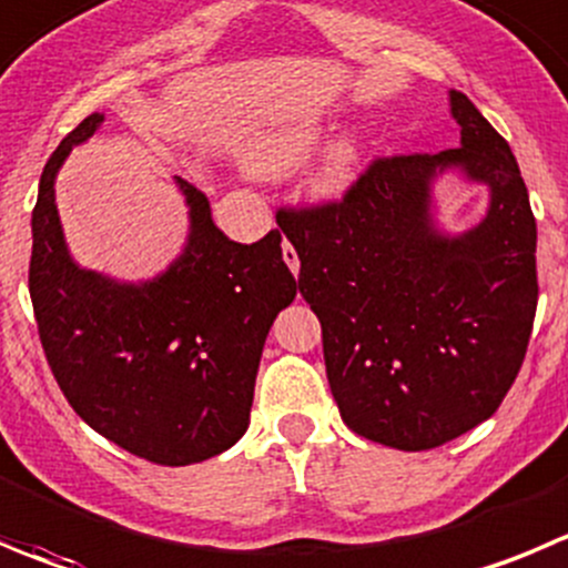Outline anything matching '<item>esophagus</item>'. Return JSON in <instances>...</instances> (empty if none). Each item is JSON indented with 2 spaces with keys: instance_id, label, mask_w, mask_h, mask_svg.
I'll return each instance as SVG.
<instances>
[{
  "instance_id": "34e87169",
  "label": "esophagus",
  "mask_w": 568,
  "mask_h": 568,
  "mask_svg": "<svg viewBox=\"0 0 568 568\" xmlns=\"http://www.w3.org/2000/svg\"><path fill=\"white\" fill-rule=\"evenodd\" d=\"M281 253H284V262H287V267L293 270V275H298L301 273V258H298V253H295V247L290 245L287 240H284V245H281Z\"/></svg>"
}]
</instances>
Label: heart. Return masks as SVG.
Segmentation results:
<instances>
[{
	"mask_svg": "<svg viewBox=\"0 0 568 568\" xmlns=\"http://www.w3.org/2000/svg\"><path fill=\"white\" fill-rule=\"evenodd\" d=\"M326 136V116L310 113L287 125H275L258 133L245 150V166L258 178H281L304 164ZM362 161V136L356 131L343 133L323 148L304 178L306 197L315 203H334L356 181Z\"/></svg>",
	"mask_w": 568,
	"mask_h": 568,
	"instance_id": "1",
	"label": "heart"
}]
</instances>
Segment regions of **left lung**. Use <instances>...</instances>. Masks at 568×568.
Segmentation results:
<instances>
[{
    "label": "left lung",
    "instance_id": "8db88e82",
    "mask_svg": "<svg viewBox=\"0 0 568 568\" xmlns=\"http://www.w3.org/2000/svg\"><path fill=\"white\" fill-rule=\"evenodd\" d=\"M460 148L379 159L343 203L278 212L298 287L323 328L345 426L426 452L488 420L510 390L538 304L536 217L510 144L449 91ZM489 189L466 232L443 230V176Z\"/></svg>",
    "mask_w": 568,
    "mask_h": 568
}]
</instances>
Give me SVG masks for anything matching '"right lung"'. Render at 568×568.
Instances as JSON below:
<instances>
[{
  "mask_svg": "<svg viewBox=\"0 0 568 568\" xmlns=\"http://www.w3.org/2000/svg\"><path fill=\"white\" fill-rule=\"evenodd\" d=\"M105 122L91 113L58 144L32 212L30 298L47 362L74 413L159 466L203 463L251 424L264 339L295 301L281 234L231 242L206 192L175 175L189 209L181 253L153 278L83 267L69 251L55 181L74 148Z\"/></svg>",
  "mask_w": 568,
  "mask_h": 568,
  "instance_id": "1",
  "label": "right lung"
}]
</instances>
